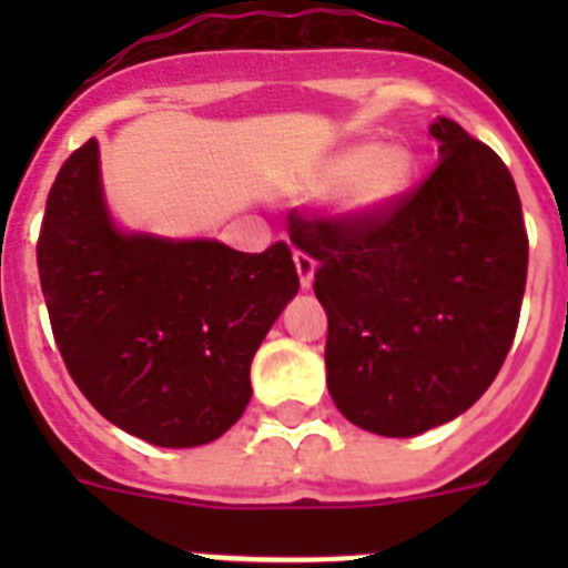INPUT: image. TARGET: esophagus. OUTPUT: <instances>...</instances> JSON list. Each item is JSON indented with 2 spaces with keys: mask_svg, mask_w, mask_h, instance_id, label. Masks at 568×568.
<instances>
[{
  "mask_svg": "<svg viewBox=\"0 0 568 568\" xmlns=\"http://www.w3.org/2000/svg\"><path fill=\"white\" fill-rule=\"evenodd\" d=\"M295 270H298V278H301V287H313V275H315V258L310 253H301L295 250Z\"/></svg>",
  "mask_w": 568,
  "mask_h": 568,
  "instance_id": "obj_1",
  "label": "esophagus"
}]
</instances>
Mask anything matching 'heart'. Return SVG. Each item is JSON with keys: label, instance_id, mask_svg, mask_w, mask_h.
<instances>
[{"label": "heart", "instance_id": "1", "mask_svg": "<svg viewBox=\"0 0 568 568\" xmlns=\"http://www.w3.org/2000/svg\"><path fill=\"white\" fill-rule=\"evenodd\" d=\"M413 153L400 144H355L341 150L315 175V193H329L346 182L341 204L353 213H381L395 204L413 182Z\"/></svg>", "mask_w": 568, "mask_h": 568}]
</instances>
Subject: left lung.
Segmentation results:
<instances>
[{
	"label": "left lung",
	"instance_id": "left-lung-1",
	"mask_svg": "<svg viewBox=\"0 0 568 568\" xmlns=\"http://www.w3.org/2000/svg\"><path fill=\"white\" fill-rule=\"evenodd\" d=\"M440 162L381 213H290L327 310V386L346 420L413 438L466 413L504 366L529 239L515 179L458 122L429 128Z\"/></svg>",
	"mask_w": 568,
	"mask_h": 568
}]
</instances>
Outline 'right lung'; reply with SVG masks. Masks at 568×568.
Returning a JSON list of instances; mask_svg holds the SVG:
<instances>
[{
    "label": "right lung",
    "instance_id": "add662e5",
    "mask_svg": "<svg viewBox=\"0 0 568 568\" xmlns=\"http://www.w3.org/2000/svg\"><path fill=\"white\" fill-rule=\"evenodd\" d=\"M37 264L70 378L110 424L170 449L210 444L241 418L255 349L298 293L284 241L239 253L122 233L104 207L97 139L50 187Z\"/></svg>",
    "mask_w": 568,
    "mask_h": 568
}]
</instances>
